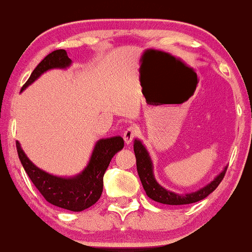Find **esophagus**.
Here are the masks:
<instances>
[{
  "instance_id": "obj_1",
  "label": "esophagus",
  "mask_w": 252,
  "mask_h": 252,
  "mask_svg": "<svg viewBox=\"0 0 252 252\" xmlns=\"http://www.w3.org/2000/svg\"><path fill=\"white\" fill-rule=\"evenodd\" d=\"M137 135H138V128H137V126H135V124H133V126H130L129 128H126L123 132L124 142H126V144H130Z\"/></svg>"
}]
</instances>
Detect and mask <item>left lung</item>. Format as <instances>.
Instances as JSON below:
<instances>
[{
	"label": "left lung",
	"instance_id": "obj_1",
	"mask_svg": "<svg viewBox=\"0 0 252 252\" xmlns=\"http://www.w3.org/2000/svg\"><path fill=\"white\" fill-rule=\"evenodd\" d=\"M133 151H135L136 156L137 172H138L139 179L142 181L143 189H144L146 192V195H148L150 199L154 200V201L164 203V205H189V203H194L205 199V197L208 196L213 190L216 189V187L219 186L220 183L223 179L225 171H227V167H224V170L222 171L212 183H209L207 186L202 187V189L196 190V192L180 195V194L165 189L164 187H161L160 185L156 181L151 158H150L149 152L146 151L145 146L142 144V142L139 141V139H135V143H133Z\"/></svg>",
	"mask_w": 252,
	"mask_h": 252
}]
</instances>
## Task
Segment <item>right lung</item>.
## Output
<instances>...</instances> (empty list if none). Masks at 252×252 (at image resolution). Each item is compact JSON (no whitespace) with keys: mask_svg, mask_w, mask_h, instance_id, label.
Returning <instances> with one entry per match:
<instances>
[{"mask_svg":"<svg viewBox=\"0 0 252 252\" xmlns=\"http://www.w3.org/2000/svg\"><path fill=\"white\" fill-rule=\"evenodd\" d=\"M71 63L72 60L65 50L53 51L38 63L21 91H24L44 72L52 68H66ZM123 146L124 141L120 136L100 139L95 144L85 170L75 177L62 178L46 173L33 165L22 150L20 143L16 142L21 163L41 195L47 202L72 212L87 209L100 199L103 190L104 172L109 166L111 158Z\"/></svg>","mask_w":252,"mask_h":252,"instance_id":"obj_1","label":"right lung"}]
</instances>
